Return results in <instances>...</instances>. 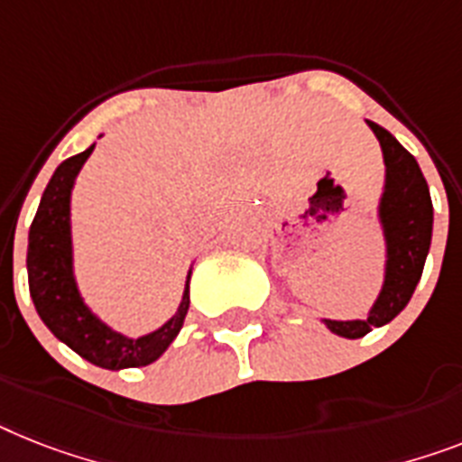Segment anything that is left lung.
Returning <instances> with one entry per match:
<instances>
[{
  "label": "left lung",
  "instance_id": "left-lung-1",
  "mask_svg": "<svg viewBox=\"0 0 462 462\" xmlns=\"http://www.w3.org/2000/svg\"><path fill=\"white\" fill-rule=\"evenodd\" d=\"M365 122L380 141L384 162V184L377 200V224L384 240V276L383 288L365 319H321L330 333L346 340L364 337L373 328L387 326L394 316L402 314L422 276L434 222L428 181L413 155L387 129L371 120Z\"/></svg>",
  "mask_w": 462,
  "mask_h": 462
}]
</instances>
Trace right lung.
<instances>
[{"mask_svg": "<svg viewBox=\"0 0 462 462\" xmlns=\"http://www.w3.org/2000/svg\"><path fill=\"white\" fill-rule=\"evenodd\" d=\"M94 146L97 143L63 160L42 193L40 208L28 234L30 297L44 326L82 359L106 371L139 368L158 361L184 326L190 304L189 283L193 264L186 273L184 295L174 316L151 333L129 337L91 311L75 278L70 203L75 179Z\"/></svg>", "mask_w": 462, "mask_h": 462, "instance_id": "1", "label": "right lung"}]
</instances>
